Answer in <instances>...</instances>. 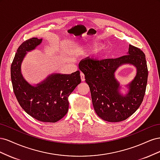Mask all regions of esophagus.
<instances>
[{
  "label": "esophagus",
  "mask_w": 160,
  "mask_h": 160,
  "mask_svg": "<svg viewBox=\"0 0 160 160\" xmlns=\"http://www.w3.org/2000/svg\"><path fill=\"white\" fill-rule=\"evenodd\" d=\"M80 76H81V79L82 81H84L85 80V75L83 73V72H81L80 74Z\"/></svg>",
  "instance_id": "1"
}]
</instances>
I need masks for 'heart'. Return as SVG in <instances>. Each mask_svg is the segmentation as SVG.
I'll return each instance as SVG.
<instances>
[{
  "instance_id": "1",
  "label": "heart",
  "mask_w": 160,
  "mask_h": 160,
  "mask_svg": "<svg viewBox=\"0 0 160 160\" xmlns=\"http://www.w3.org/2000/svg\"><path fill=\"white\" fill-rule=\"evenodd\" d=\"M103 49V46H101V45H98V44H96V43H89V44L88 45L78 46L76 47V51L79 53H85L89 51L94 50L95 54L98 55L102 51Z\"/></svg>"
}]
</instances>
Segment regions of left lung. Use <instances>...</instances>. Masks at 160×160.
I'll use <instances>...</instances> for the list:
<instances>
[{
	"instance_id": "left-lung-1",
	"label": "left lung",
	"mask_w": 160,
	"mask_h": 160,
	"mask_svg": "<svg viewBox=\"0 0 160 160\" xmlns=\"http://www.w3.org/2000/svg\"><path fill=\"white\" fill-rule=\"evenodd\" d=\"M123 64H131L137 69V76L128 85V93L118 92L119 84L114 72ZM86 83L89 86L92 103L96 113L109 122L128 119L141 105L146 93L148 70L146 55L138 47L129 45L126 55L114 59L97 60L85 58L79 64Z\"/></svg>"
}]
</instances>
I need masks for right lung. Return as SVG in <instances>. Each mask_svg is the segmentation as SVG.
<instances>
[{"label": "right lung", "instance_id": "right-lung-1", "mask_svg": "<svg viewBox=\"0 0 160 160\" xmlns=\"http://www.w3.org/2000/svg\"><path fill=\"white\" fill-rule=\"evenodd\" d=\"M41 42V38H31L19 46L11 67V81L18 102L27 113L40 122L55 123L68 111V98L81 83L80 72L52 74L36 86L30 85L23 78L21 65L27 52Z\"/></svg>", "mask_w": 160, "mask_h": 160}]
</instances>
